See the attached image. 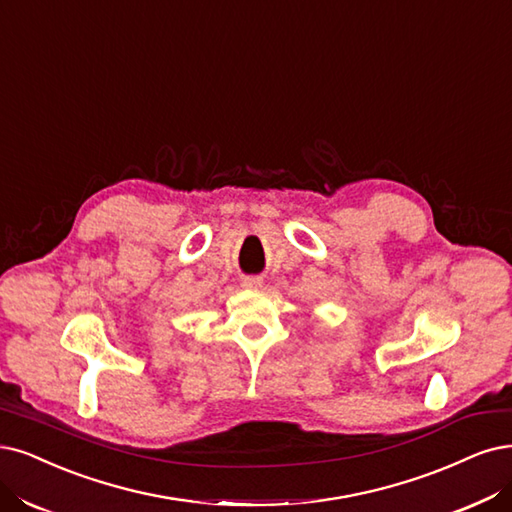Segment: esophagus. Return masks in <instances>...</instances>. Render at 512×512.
<instances>
[{
  "label": "esophagus",
  "instance_id": "obj_1",
  "mask_svg": "<svg viewBox=\"0 0 512 512\" xmlns=\"http://www.w3.org/2000/svg\"><path fill=\"white\" fill-rule=\"evenodd\" d=\"M242 287L244 289H259L261 287V278L246 276V278H242Z\"/></svg>",
  "mask_w": 512,
  "mask_h": 512
}]
</instances>
